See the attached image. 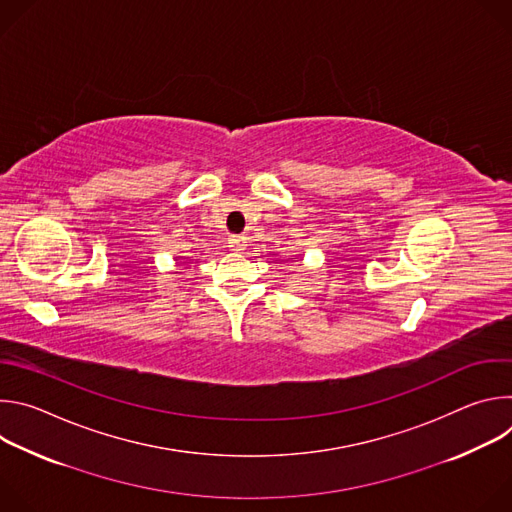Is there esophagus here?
Segmentation results:
<instances>
[{
  "label": "esophagus",
  "mask_w": 512,
  "mask_h": 512,
  "mask_svg": "<svg viewBox=\"0 0 512 512\" xmlns=\"http://www.w3.org/2000/svg\"><path fill=\"white\" fill-rule=\"evenodd\" d=\"M229 247H231V251H243L245 249V237H239V235H235V237H231L229 239Z\"/></svg>",
  "instance_id": "34e87169"
}]
</instances>
